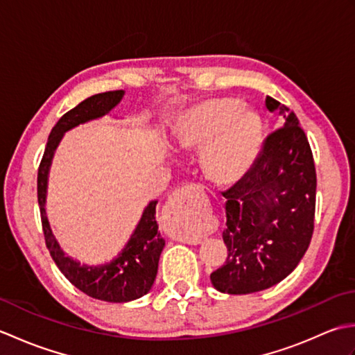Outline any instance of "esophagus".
Wrapping results in <instances>:
<instances>
[{"mask_svg": "<svg viewBox=\"0 0 355 355\" xmlns=\"http://www.w3.org/2000/svg\"><path fill=\"white\" fill-rule=\"evenodd\" d=\"M192 191H195V187L191 184L173 192L163 206L162 221L164 232L173 239L187 244H200L202 236L193 232L187 223V195Z\"/></svg>", "mask_w": 355, "mask_h": 355, "instance_id": "esophagus-1", "label": "esophagus"}]
</instances>
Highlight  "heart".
I'll use <instances>...</instances> for the list:
<instances>
[{"instance_id": "1", "label": "heart", "mask_w": 355, "mask_h": 355, "mask_svg": "<svg viewBox=\"0 0 355 355\" xmlns=\"http://www.w3.org/2000/svg\"><path fill=\"white\" fill-rule=\"evenodd\" d=\"M262 122L236 99H212L193 107L178 131L182 148L206 149L202 164L218 183L236 182L250 168L261 145Z\"/></svg>"}]
</instances>
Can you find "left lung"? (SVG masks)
Masks as SVG:
<instances>
[{"instance_id":"8db88e82","label":"left lung","mask_w":355,"mask_h":355,"mask_svg":"<svg viewBox=\"0 0 355 355\" xmlns=\"http://www.w3.org/2000/svg\"><path fill=\"white\" fill-rule=\"evenodd\" d=\"M284 126L267 135L252 169L223 192L227 256L210 275L221 293L248 294L281 282L297 267L314 232L315 166L305 131L288 107L267 96Z\"/></svg>"}]
</instances>
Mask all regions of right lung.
Wrapping results in <instances>:
<instances>
[{
  "label": "right lung",
  "instance_id": "right-lung-1",
  "mask_svg": "<svg viewBox=\"0 0 355 355\" xmlns=\"http://www.w3.org/2000/svg\"><path fill=\"white\" fill-rule=\"evenodd\" d=\"M122 96V89L99 93L67 111L51 130L40 169H37V205H40L45 245H47L53 261L78 290L89 297L105 300V302H130V300L141 297L153 286L157 276L158 259H160L164 247V239L160 236L155 220L157 201L149 202L141 215L140 223L131 235V239L117 254V258L96 267L84 266V263L80 266L79 262L64 254L58 241L53 236L47 216H45L44 205L49 168L53 153H55L59 140L62 139V134L87 120L105 116L111 108L116 107Z\"/></svg>",
  "mask_w": 355,
  "mask_h": 355
}]
</instances>
